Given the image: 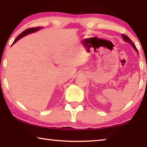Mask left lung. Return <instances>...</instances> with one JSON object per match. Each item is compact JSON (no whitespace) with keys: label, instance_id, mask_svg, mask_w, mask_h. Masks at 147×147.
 <instances>
[{"label":"left lung","instance_id":"8db88e82","mask_svg":"<svg viewBox=\"0 0 147 147\" xmlns=\"http://www.w3.org/2000/svg\"><path fill=\"white\" fill-rule=\"evenodd\" d=\"M122 37H123V39L124 40V41L125 42H127V43H129L130 45H131L132 46V47L134 48V50H135V51L137 52V53L138 54V49H136V46H135V45H134V44L133 43V42H132L131 40L130 39V38L128 37V36H126V35H124V34H122Z\"/></svg>","mask_w":147,"mask_h":147}]
</instances>
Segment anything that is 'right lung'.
Listing matches in <instances>:
<instances>
[{"instance_id": "obj_1", "label": "right lung", "mask_w": 147, "mask_h": 147, "mask_svg": "<svg viewBox=\"0 0 147 147\" xmlns=\"http://www.w3.org/2000/svg\"><path fill=\"white\" fill-rule=\"evenodd\" d=\"M42 28H43V27H37L29 28V29H27L25 30V31H24L23 32H22V33H21V34H20V35H18V37H17V38H16L15 40V41H14V42L13 43V44H12V45H13L14 43H16V42H17V41H18V40H19L20 39H21L22 37H24V36L27 35H28V34H30V33H35V32L39 31V29H42Z\"/></svg>"}]
</instances>
